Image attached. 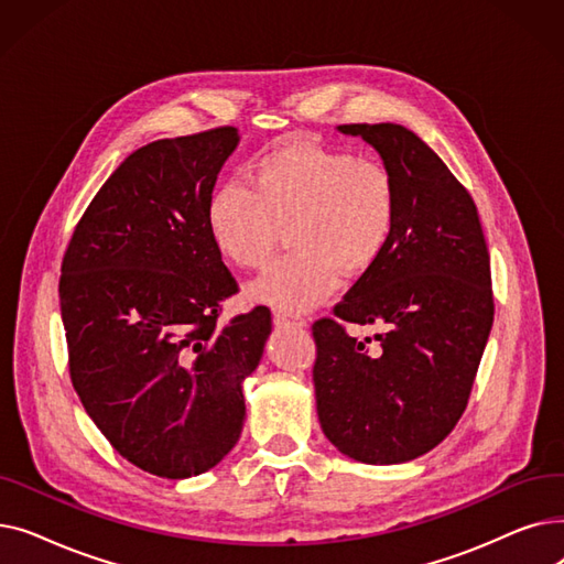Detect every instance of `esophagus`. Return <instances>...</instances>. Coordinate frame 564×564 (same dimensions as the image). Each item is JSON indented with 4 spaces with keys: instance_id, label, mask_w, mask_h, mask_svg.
Masks as SVG:
<instances>
[{
    "instance_id": "34e87169",
    "label": "esophagus",
    "mask_w": 564,
    "mask_h": 564,
    "mask_svg": "<svg viewBox=\"0 0 564 564\" xmlns=\"http://www.w3.org/2000/svg\"><path fill=\"white\" fill-rule=\"evenodd\" d=\"M274 324L276 327H306V319L300 315H290V313H274Z\"/></svg>"
}]
</instances>
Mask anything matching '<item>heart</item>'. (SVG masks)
Listing matches in <instances>:
<instances>
[{
  "mask_svg": "<svg viewBox=\"0 0 564 564\" xmlns=\"http://www.w3.org/2000/svg\"><path fill=\"white\" fill-rule=\"evenodd\" d=\"M251 187L221 183L205 205L217 253L240 270H258L274 253L281 228L290 256L249 285L253 302L304 313L327 302L347 276H361L387 253L398 224L393 173L343 148L292 139L258 155Z\"/></svg>",
  "mask_w": 564,
  "mask_h": 564,
  "instance_id": "obj_1",
  "label": "heart"
}]
</instances>
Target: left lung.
<instances>
[{
	"instance_id": "1",
	"label": "left lung",
	"mask_w": 564,
	"mask_h": 564,
	"mask_svg": "<svg viewBox=\"0 0 564 564\" xmlns=\"http://www.w3.org/2000/svg\"><path fill=\"white\" fill-rule=\"evenodd\" d=\"M381 155L398 224L381 260L313 324L322 432L364 464H400L446 438L468 404L494 324L478 207L432 148L395 123L338 126ZM347 321L384 327L349 337Z\"/></svg>"
}]
</instances>
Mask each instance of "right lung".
I'll use <instances>...</instances> for the list:
<instances>
[{"instance_id": "obj_1", "label": "right lung", "mask_w": 564, "mask_h": 564, "mask_svg": "<svg viewBox=\"0 0 564 564\" xmlns=\"http://www.w3.org/2000/svg\"><path fill=\"white\" fill-rule=\"evenodd\" d=\"M237 141L224 126L139 148L88 203L62 262L73 387L118 455L169 480L232 451L242 381L272 332L264 306L219 327L237 281L205 205Z\"/></svg>"}]
</instances>
